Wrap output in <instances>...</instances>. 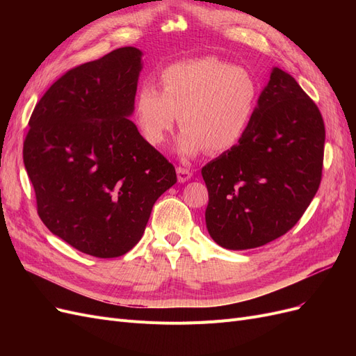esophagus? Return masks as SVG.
I'll return each instance as SVG.
<instances>
[{
  "label": "esophagus",
  "instance_id": "obj_1",
  "mask_svg": "<svg viewBox=\"0 0 356 356\" xmlns=\"http://www.w3.org/2000/svg\"><path fill=\"white\" fill-rule=\"evenodd\" d=\"M177 177H178L179 182H186V181H188L193 177V172L190 169L178 166L177 168Z\"/></svg>",
  "mask_w": 356,
  "mask_h": 356
}]
</instances>
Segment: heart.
I'll use <instances>...</instances> for the list:
<instances>
[{
    "label": "heart",
    "mask_w": 356,
    "mask_h": 356,
    "mask_svg": "<svg viewBox=\"0 0 356 356\" xmlns=\"http://www.w3.org/2000/svg\"><path fill=\"white\" fill-rule=\"evenodd\" d=\"M260 98L255 75L212 58L172 63L160 72V89L144 83L135 98V122L145 141L160 147L178 122V152L193 157L229 152L250 127Z\"/></svg>",
    "instance_id": "1"
}]
</instances>
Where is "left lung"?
<instances>
[{"instance_id":"left-lung-1","label":"left lung","mask_w":356,"mask_h":356,"mask_svg":"<svg viewBox=\"0 0 356 356\" xmlns=\"http://www.w3.org/2000/svg\"><path fill=\"white\" fill-rule=\"evenodd\" d=\"M324 144L316 104L289 74L273 68L241 143L202 168L211 238L241 251L293 229L319 188Z\"/></svg>"}]
</instances>
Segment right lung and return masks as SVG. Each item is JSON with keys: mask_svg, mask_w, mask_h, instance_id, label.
<instances>
[{"mask_svg": "<svg viewBox=\"0 0 356 356\" xmlns=\"http://www.w3.org/2000/svg\"><path fill=\"white\" fill-rule=\"evenodd\" d=\"M141 58L122 47L63 74L35 105L24 143L41 221L98 258L131 251L177 182L174 165L129 120Z\"/></svg>", "mask_w": 356, "mask_h": 356, "instance_id": "right-lung-1", "label": "right lung"}]
</instances>
